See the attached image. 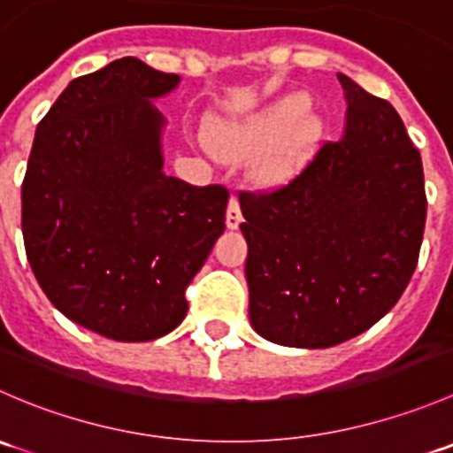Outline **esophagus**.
<instances>
[{
  "label": "esophagus",
  "instance_id": "34e87169",
  "mask_svg": "<svg viewBox=\"0 0 453 453\" xmlns=\"http://www.w3.org/2000/svg\"><path fill=\"white\" fill-rule=\"evenodd\" d=\"M241 221H243V214H241V203H239V199L232 197L230 203H227L226 226L230 227V230H236V227L241 226Z\"/></svg>",
  "mask_w": 453,
  "mask_h": 453
}]
</instances>
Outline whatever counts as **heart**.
Returning <instances> with one entry per match:
<instances>
[{"label":"heart","mask_w":453,"mask_h":453,"mask_svg":"<svg viewBox=\"0 0 453 453\" xmlns=\"http://www.w3.org/2000/svg\"><path fill=\"white\" fill-rule=\"evenodd\" d=\"M311 107V96H285L252 116L217 122L210 129V144L221 157L230 159L252 157L265 150L256 162V177L265 184H276L298 168L322 135V118Z\"/></svg>","instance_id":"b5f03b06"}]
</instances>
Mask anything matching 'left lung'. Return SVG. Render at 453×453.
Listing matches in <instances>:
<instances>
[{
  "label": "left lung",
  "instance_id": "obj_1",
  "mask_svg": "<svg viewBox=\"0 0 453 453\" xmlns=\"http://www.w3.org/2000/svg\"><path fill=\"white\" fill-rule=\"evenodd\" d=\"M346 122L303 173L269 195L241 193L250 322L265 340L328 349L377 324L417 269L423 164L388 100L346 74Z\"/></svg>",
  "mask_w": 453,
  "mask_h": 453
}]
</instances>
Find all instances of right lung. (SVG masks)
<instances>
[{"label":"right lung","mask_w":453,"mask_h":453,"mask_svg":"<svg viewBox=\"0 0 453 453\" xmlns=\"http://www.w3.org/2000/svg\"><path fill=\"white\" fill-rule=\"evenodd\" d=\"M177 74L135 57L74 79L39 122L21 186L28 263L50 303L116 342L181 324L184 291L226 230L227 190L164 173L155 100Z\"/></svg>","instance_id":"1"}]
</instances>
